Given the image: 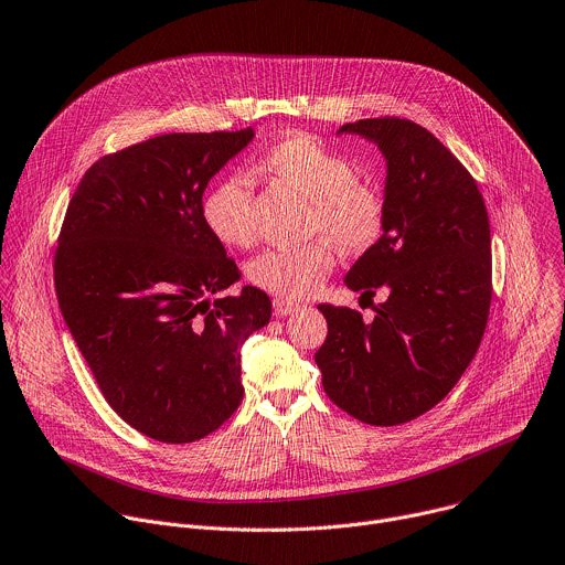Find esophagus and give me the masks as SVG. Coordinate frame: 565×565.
I'll return each instance as SVG.
<instances>
[{"label":"esophagus","instance_id":"obj_1","mask_svg":"<svg viewBox=\"0 0 565 565\" xmlns=\"http://www.w3.org/2000/svg\"><path fill=\"white\" fill-rule=\"evenodd\" d=\"M296 309H298V305L291 302V300H287V298H276V300H274V313H276V316H289V313H294Z\"/></svg>","mask_w":565,"mask_h":565}]
</instances>
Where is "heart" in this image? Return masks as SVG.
<instances>
[{
    "mask_svg": "<svg viewBox=\"0 0 565 565\" xmlns=\"http://www.w3.org/2000/svg\"><path fill=\"white\" fill-rule=\"evenodd\" d=\"M256 175L309 200L307 234L324 238L300 247H274L247 265V278L280 298H307L322 287L335 267L334 243L345 256L372 252L387 232L390 198L374 178L356 175V162L335 147L291 134L254 160ZM202 220L224 247L254 243V186L243 175L213 182L202 198Z\"/></svg>",
    "mask_w": 565,
    "mask_h": 565,
    "instance_id": "obj_1",
    "label": "heart"
}]
</instances>
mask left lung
Returning <instances> with one entry per match:
<instances>
[{
	"label": "left lung",
	"instance_id": "obj_1",
	"mask_svg": "<svg viewBox=\"0 0 565 565\" xmlns=\"http://www.w3.org/2000/svg\"><path fill=\"white\" fill-rule=\"evenodd\" d=\"M341 134L374 140L387 158V232L345 278L363 298L387 289V300L370 322L320 302L327 338L313 359L331 403L390 427L440 403L481 345L492 300L490 217L472 173L420 125L385 116Z\"/></svg>",
	"mask_w": 565,
	"mask_h": 565
}]
</instances>
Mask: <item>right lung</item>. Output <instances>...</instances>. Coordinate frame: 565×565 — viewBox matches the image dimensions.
Wrapping results in <instances>:
<instances>
[{
  "instance_id": "add662e5",
  "label": "right lung",
  "mask_w": 565,
  "mask_h": 565,
  "mask_svg": "<svg viewBox=\"0 0 565 565\" xmlns=\"http://www.w3.org/2000/svg\"><path fill=\"white\" fill-rule=\"evenodd\" d=\"M254 131L167 134L88 167L53 256L64 322L106 403L162 443H193L241 405V345L271 318L202 220L209 180Z\"/></svg>"
}]
</instances>
